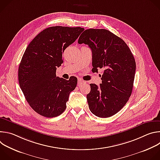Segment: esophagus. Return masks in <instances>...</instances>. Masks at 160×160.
I'll list each match as a JSON object with an SVG mask.
<instances>
[{
	"label": "esophagus",
	"instance_id": "obj_1",
	"mask_svg": "<svg viewBox=\"0 0 160 160\" xmlns=\"http://www.w3.org/2000/svg\"><path fill=\"white\" fill-rule=\"evenodd\" d=\"M85 83V82L83 80H82V79H78V86L80 87V86H81L82 85L84 84Z\"/></svg>",
	"mask_w": 160,
	"mask_h": 160
}]
</instances>
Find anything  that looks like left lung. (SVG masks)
Here are the masks:
<instances>
[{
	"instance_id": "obj_1",
	"label": "left lung",
	"mask_w": 160,
	"mask_h": 160,
	"mask_svg": "<svg viewBox=\"0 0 160 160\" xmlns=\"http://www.w3.org/2000/svg\"><path fill=\"white\" fill-rule=\"evenodd\" d=\"M78 42L92 52V71L104 70L100 86L90 84L87 99L90 111L100 118L115 115L132 94L136 64L131 51L121 38L105 29L86 30Z\"/></svg>"
}]
</instances>
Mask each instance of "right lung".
<instances>
[{
	"label": "right lung",
	"mask_w": 160,
	"mask_h": 160,
	"mask_svg": "<svg viewBox=\"0 0 160 160\" xmlns=\"http://www.w3.org/2000/svg\"><path fill=\"white\" fill-rule=\"evenodd\" d=\"M84 30L81 27H51L42 31L29 43L18 69L20 88L31 108L39 115L53 118L66 108L77 78L56 77L63 62L62 53Z\"/></svg>",
	"instance_id": "1"
}]
</instances>
